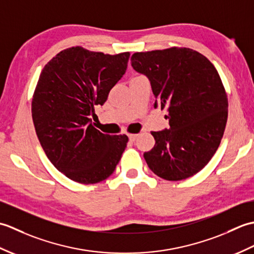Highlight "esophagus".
<instances>
[{
  "mask_svg": "<svg viewBox=\"0 0 254 254\" xmlns=\"http://www.w3.org/2000/svg\"><path fill=\"white\" fill-rule=\"evenodd\" d=\"M137 136H138V134H128V138H130V141H132V142L135 141Z\"/></svg>",
  "mask_w": 254,
  "mask_h": 254,
  "instance_id": "obj_1",
  "label": "esophagus"
}]
</instances>
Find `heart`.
Returning <instances> with one entry per match:
<instances>
[{"instance_id": "1", "label": "heart", "mask_w": 254, "mask_h": 254, "mask_svg": "<svg viewBox=\"0 0 254 254\" xmlns=\"http://www.w3.org/2000/svg\"><path fill=\"white\" fill-rule=\"evenodd\" d=\"M141 76H143V75H135V76H133L132 78H134V77H141Z\"/></svg>"}]
</instances>
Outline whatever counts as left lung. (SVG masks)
Wrapping results in <instances>:
<instances>
[{
	"instance_id": "left-lung-1",
	"label": "left lung",
	"mask_w": 254,
	"mask_h": 254,
	"mask_svg": "<svg viewBox=\"0 0 254 254\" xmlns=\"http://www.w3.org/2000/svg\"><path fill=\"white\" fill-rule=\"evenodd\" d=\"M136 72L146 75L154 108L167 109L169 128L152 132L154 147L144 158L155 175L179 181L201 171L222 141L228 118V98L217 69L190 48L136 52Z\"/></svg>"
}]
</instances>
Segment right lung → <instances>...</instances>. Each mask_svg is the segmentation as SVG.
<instances>
[{
    "label": "right lung",
    "instance_id": "right-lung-1",
    "mask_svg": "<svg viewBox=\"0 0 254 254\" xmlns=\"http://www.w3.org/2000/svg\"><path fill=\"white\" fill-rule=\"evenodd\" d=\"M128 57L77 46L59 52L41 71L31 101L37 136L52 165L75 182L107 179L127 147L126 134L101 133L89 117L126 73Z\"/></svg>",
    "mask_w": 254,
    "mask_h": 254
}]
</instances>
